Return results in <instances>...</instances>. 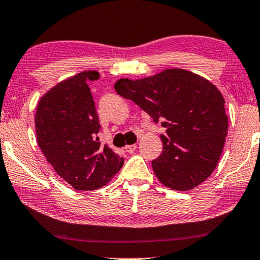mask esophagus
<instances>
[{"instance_id":"obj_1","label":"esophagus","mask_w":260,"mask_h":260,"mask_svg":"<svg viewBox=\"0 0 260 260\" xmlns=\"http://www.w3.org/2000/svg\"><path fill=\"white\" fill-rule=\"evenodd\" d=\"M135 149H137V145H127L125 147V150L127 153H133Z\"/></svg>"}]
</instances>
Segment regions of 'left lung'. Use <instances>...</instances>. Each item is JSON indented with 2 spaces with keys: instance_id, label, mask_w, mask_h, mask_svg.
<instances>
[{
  "instance_id": "left-lung-1",
  "label": "left lung",
  "mask_w": 260,
  "mask_h": 260,
  "mask_svg": "<svg viewBox=\"0 0 260 260\" xmlns=\"http://www.w3.org/2000/svg\"><path fill=\"white\" fill-rule=\"evenodd\" d=\"M114 88L167 128L164 150L152 161L162 184L185 191L211 175L228 134L225 100L214 84L187 70L167 69L142 79L121 78Z\"/></svg>"
}]
</instances>
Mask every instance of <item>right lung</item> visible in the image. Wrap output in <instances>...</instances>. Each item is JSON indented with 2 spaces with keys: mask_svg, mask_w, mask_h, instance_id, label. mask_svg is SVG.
Returning <instances> with one entry per match:
<instances>
[{
  "mask_svg": "<svg viewBox=\"0 0 260 260\" xmlns=\"http://www.w3.org/2000/svg\"><path fill=\"white\" fill-rule=\"evenodd\" d=\"M98 79L99 72L84 71L60 81L40 99L35 115L42 153L77 190L104 187L123 165L96 137L100 125L88 84Z\"/></svg>",
  "mask_w": 260,
  "mask_h": 260,
  "instance_id": "right-lung-1",
  "label": "right lung"
}]
</instances>
